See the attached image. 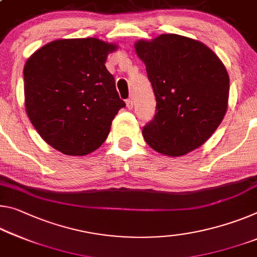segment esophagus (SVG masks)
Returning a JSON list of instances; mask_svg holds the SVG:
<instances>
[{
  "label": "esophagus",
  "mask_w": 257,
  "mask_h": 257,
  "mask_svg": "<svg viewBox=\"0 0 257 257\" xmlns=\"http://www.w3.org/2000/svg\"><path fill=\"white\" fill-rule=\"evenodd\" d=\"M125 104H127V107L129 109H132L134 107V100H133L132 97H130V98H128L127 100H125Z\"/></svg>",
  "instance_id": "esophagus-1"
}]
</instances>
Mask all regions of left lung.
Listing matches in <instances>:
<instances>
[{
    "mask_svg": "<svg viewBox=\"0 0 257 257\" xmlns=\"http://www.w3.org/2000/svg\"><path fill=\"white\" fill-rule=\"evenodd\" d=\"M135 49L157 100L153 119L143 127L145 142L172 157L199 148L226 112L230 80L224 65L205 44L177 34L138 41Z\"/></svg>",
    "mask_w": 257,
    "mask_h": 257,
    "instance_id": "obj_1",
    "label": "left lung"
}]
</instances>
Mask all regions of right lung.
<instances>
[{
    "instance_id": "right-lung-1",
    "label": "right lung",
    "mask_w": 257,
    "mask_h": 257,
    "mask_svg": "<svg viewBox=\"0 0 257 257\" xmlns=\"http://www.w3.org/2000/svg\"><path fill=\"white\" fill-rule=\"evenodd\" d=\"M114 44L57 40L35 51L24 67L28 117L40 136L67 156H84L106 140L125 106L105 66Z\"/></svg>"
}]
</instances>
